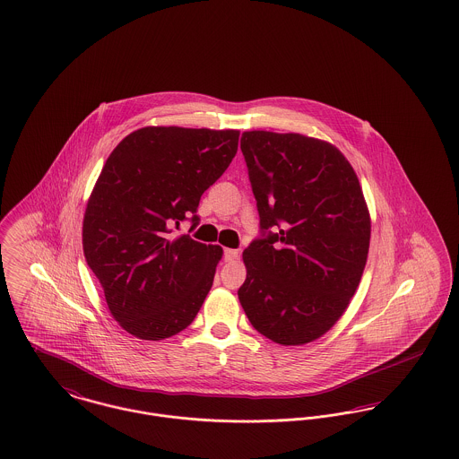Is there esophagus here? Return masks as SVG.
Instances as JSON below:
<instances>
[{
	"mask_svg": "<svg viewBox=\"0 0 459 459\" xmlns=\"http://www.w3.org/2000/svg\"><path fill=\"white\" fill-rule=\"evenodd\" d=\"M223 258H225V262H234V260H238V258H239V249H230V247H227V249L223 251Z\"/></svg>",
	"mask_w": 459,
	"mask_h": 459,
	"instance_id": "esophagus-1",
	"label": "esophagus"
}]
</instances>
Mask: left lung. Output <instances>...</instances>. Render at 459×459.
<instances>
[{
  "label": "left lung",
  "instance_id": "8db88e82",
  "mask_svg": "<svg viewBox=\"0 0 459 459\" xmlns=\"http://www.w3.org/2000/svg\"><path fill=\"white\" fill-rule=\"evenodd\" d=\"M241 151L264 238L244 249L239 301L272 342L310 343L343 316L366 267L362 187L347 158L319 138L255 130L244 132Z\"/></svg>",
  "mask_w": 459,
  "mask_h": 459
}]
</instances>
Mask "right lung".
I'll list each match as a JSON object with an SVG mask.
<instances>
[{
	"mask_svg": "<svg viewBox=\"0 0 459 459\" xmlns=\"http://www.w3.org/2000/svg\"><path fill=\"white\" fill-rule=\"evenodd\" d=\"M238 142V130L145 126L110 152L86 204L82 251L126 333L160 342L197 316L223 249L171 234L197 212Z\"/></svg>",
	"mask_w": 459,
	"mask_h": 459,
	"instance_id": "add662e5",
	"label": "right lung"
}]
</instances>
